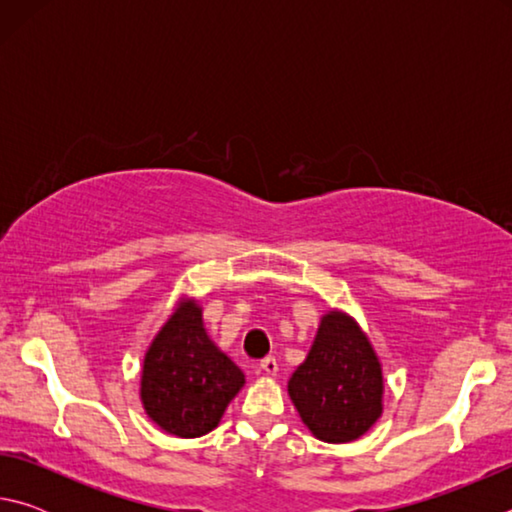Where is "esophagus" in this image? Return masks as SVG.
Returning <instances> with one entry per match:
<instances>
[{"label":"esophagus","mask_w":512,"mask_h":512,"mask_svg":"<svg viewBox=\"0 0 512 512\" xmlns=\"http://www.w3.org/2000/svg\"><path fill=\"white\" fill-rule=\"evenodd\" d=\"M259 368H262L266 375H277V361L273 359V357H266V359H262V363H259Z\"/></svg>","instance_id":"34e87169"}]
</instances>
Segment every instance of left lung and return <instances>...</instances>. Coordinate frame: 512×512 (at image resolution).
I'll use <instances>...</instances> for the list:
<instances>
[{"instance_id":"obj_1","label":"left lung","mask_w":512,"mask_h":512,"mask_svg":"<svg viewBox=\"0 0 512 512\" xmlns=\"http://www.w3.org/2000/svg\"><path fill=\"white\" fill-rule=\"evenodd\" d=\"M287 388L302 422L323 443H352L384 411L377 354L354 318L336 309L320 318L314 345Z\"/></svg>"}]
</instances>
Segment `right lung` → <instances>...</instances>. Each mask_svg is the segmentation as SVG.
I'll use <instances>...</instances> for the list:
<instances>
[{"instance_id": "1", "label": "right lung", "mask_w": 512, "mask_h": 512, "mask_svg": "<svg viewBox=\"0 0 512 512\" xmlns=\"http://www.w3.org/2000/svg\"><path fill=\"white\" fill-rule=\"evenodd\" d=\"M244 384L241 368L207 336L198 302L180 300L144 354L140 397L146 415L171 436H205Z\"/></svg>"}]
</instances>
